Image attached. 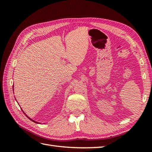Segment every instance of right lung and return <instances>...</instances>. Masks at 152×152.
<instances>
[{
  "instance_id": "obj_1",
  "label": "right lung",
  "mask_w": 152,
  "mask_h": 152,
  "mask_svg": "<svg viewBox=\"0 0 152 152\" xmlns=\"http://www.w3.org/2000/svg\"><path fill=\"white\" fill-rule=\"evenodd\" d=\"M23 113H24V112H23ZM24 114H25V113H24ZM26 115V116H27V118H28V119H31V121H34V122H35V123H38V122H37V121H34V120H33V119H31V118H28V116H27V115Z\"/></svg>"
}]
</instances>
